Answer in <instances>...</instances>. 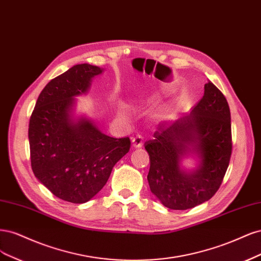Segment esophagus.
<instances>
[{"label": "esophagus", "instance_id": "1", "mask_svg": "<svg viewBox=\"0 0 261 261\" xmlns=\"http://www.w3.org/2000/svg\"><path fill=\"white\" fill-rule=\"evenodd\" d=\"M143 145V138L142 136H137L132 138V146L136 147V148H139Z\"/></svg>", "mask_w": 261, "mask_h": 261}]
</instances>
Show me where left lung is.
<instances>
[{
	"label": "left lung",
	"mask_w": 261,
	"mask_h": 261,
	"mask_svg": "<svg viewBox=\"0 0 261 261\" xmlns=\"http://www.w3.org/2000/svg\"><path fill=\"white\" fill-rule=\"evenodd\" d=\"M189 146L202 159L191 174L179 168ZM144 146L150 162L149 188L164 206L186 210L209 200L221 186L232 153L230 107L222 92L208 81L191 114L170 125H159Z\"/></svg>",
	"instance_id": "1"
}]
</instances>
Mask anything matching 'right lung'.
I'll return each instance as SVG.
<instances>
[{
    "instance_id": "right-lung-1",
    "label": "right lung",
    "mask_w": 261,
    "mask_h": 261,
    "mask_svg": "<svg viewBox=\"0 0 261 261\" xmlns=\"http://www.w3.org/2000/svg\"><path fill=\"white\" fill-rule=\"evenodd\" d=\"M100 72L99 67L81 64L52 79L29 121L33 173L56 197L73 204L95 196L131 146L128 137H107L87 119H71L73 96L86 93L91 79Z\"/></svg>"
}]
</instances>
